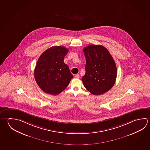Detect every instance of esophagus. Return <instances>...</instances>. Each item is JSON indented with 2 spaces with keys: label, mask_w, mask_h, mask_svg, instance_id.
Wrapping results in <instances>:
<instances>
[{
  "label": "esophagus",
  "mask_w": 150,
  "mask_h": 150,
  "mask_svg": "<svg viewBox=\"0 0 150 150\" xmlns=\"http://www.w3.org/2000/svg\"><path fill=\"white\" fill-rule=\"evenodd\" d=\"M79 77H80V76H79V74H76V75H75V79H79Z\"/></svg>",
  "instance_id": "obj_1"
}]
</instances>
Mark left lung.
I'll use <instances>...</instances> for the list:
<instances>
[{
	"instance_id": "8db88e82",
	"label": "left lung",
	"mask_w": 150,
	"mask_h": 150,
	"mask_svg": "<svg viewBox=\"0 0 150 150\" xmlns=\"http://www.w3.org/2000/svg\"><path fill=\"white\" fill-rule=\"evenodd\" d=\"M86 63L81 81L92 94L100 95L114 86L117 69L108 50L102 45H90L83 49Z\"/></svg>"
}]
</instances>
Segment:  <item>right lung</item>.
<instances>
[{"label": "right lung", "mask_w": 150, "mask_h": 150, "mask_svg": "<svg viewBox=\"0 0 150 150\" xmlns=\"http://www.w3.org/2000/svg\"><path fill=\"white\" fill-rule=\"evenodd\" d=\"M68 52L65 47L53 46L45 50L38 58L35 68V79L46 93L60 94L73 79L69 66L64 62Z\"/></svg>", "instance_id": "right-lung-1"}]
</instances>
